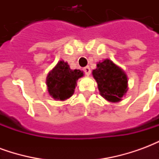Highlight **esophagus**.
Instances as JSON below:
<instances>
[{
    "label": "esophagus",
    "mask_w": 159,
    "mask_h": 159,
    "mask_svg": "<svg viewBox=\"0 0 159 159\" xmlns=\"http://www.w3.org/2000/svg\"><path fill=\"white\" fill-rule=\"evenodd\" d=\"M83 71H84V73L86 74L87 76H89L90 73H91V70H90L89 66H86V67H84V68H83Z\"/></svg>",
    "instance_id": "1"
}]
</instances>
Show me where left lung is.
I'll use <instances>...</instances> for the list:
<instances>
[{
  "label": "left lung",
  "mask_w": 159,
  "mask_h": 159,
  "mask_svg": "<svg viewBox=\"0 0 159 159\" xmlns=\"http://www.w3.org/2000/svg\"><path fill=\"white\" fill-rule=\"evenodd\" d=\"M100 95L111 102H118L128 90V78L125 72L110 59L97 64L93 70Z\"/></svg>",
  "instance_id": "left-lung-1"
}]
</instances>
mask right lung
Returning a JSON list of instances; mask_svg holds the SVG:
<instances>
[{
    "label": "right lung",
    "mask_w": 159,
    "mask_h": 159,
    "mask_svg": "<svg viewBox=\"0 0 159 159\" xmlns=\"http://www.w3.org/2000/svg\"><path fill=\"white\" fill-rule=\"evenodd\" d=\"M83 76L80 70H71L68 63L60 60L47 76L49 94L55 100H66L72 96L76 82Z\"/></svg>",
    "instance_id": "add662e5"
}]
</instances>
